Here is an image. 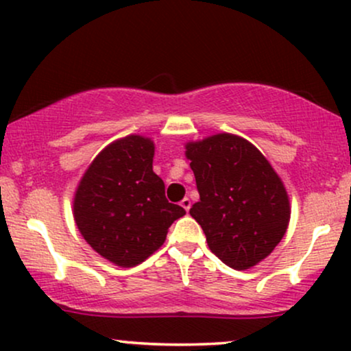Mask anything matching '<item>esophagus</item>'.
Returning <instances> with one entry per match:
<instances>
[{"mask_svg":"<svg viewBox=\"0 0 351 351\" xmlns=\"http://www.w3.org/2000/svg\"><path fill=\"white\" fill-rule=\"evenodd\" d=\"M181 207H183V208H184V210H186V212H188V210H189V208H191V199H189V197H184V199H183V201H181Z\"/></svg>","mask_w":351,"mask_h":351,"instance_id":"34e87169","label":"esophagus"}]
</instances>
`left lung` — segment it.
<instances>
[{"mask_svg":"<svg viewBox=\"0 0 351 351\" xmlns=\"http://www.w3.org/2000/svg\"><path fill=\"white\" fill-rule=\"evenodd\" d=\"M199 202L189 214L221 263L250 269L280 243L290 202L277 173L243 137L217 134L186 145Z\"/></svg>","mask_w":351,"mask_h":351,"instance_id":"8db88e82","label":"left lung"}]
</instances>
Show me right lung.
<instances>
[{
  "label": "right lung",
  "mask_w": 351,
  "mask_h": 351,
  "mask_svg": "<svg viewBox=\"0 0 351 351\" xmlns=\"http://www.w3.org/2000/svg\"><path fill=\"white\" fill-rule=\"evenodd\" d=\"M152 160L147 137L119 139L97 155L74 197V220L84 239L121 267L147 259L163 245L173 221L186 214L167 201Z\"/></svg>",
  "instance_id": "right-lung-1"
}]
</instances>
